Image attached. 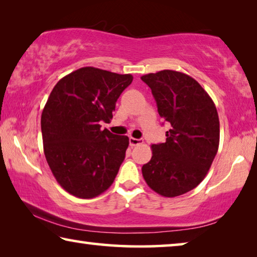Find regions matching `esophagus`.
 I'll return each instance as SVG.
<instances>
[{
  "instance_id": "1",
  "label": "esophagus",
  "mask_w": 257,
  "mask_h": 257,
  "mask_svg": "<svg viewBox=\"0 0 257 257\" xmlns=\"http://www.w3.org/2000/svg\"><path fill=\"white\" fill-rule=\"evenodd\" d=\"M142 139H137V138H134V137H130L129 138V144L132 147L134 146H137V145H141L142 144Z\"/></svg>"
}]
</instances>
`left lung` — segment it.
I'll return each instance as SVG.
<instances>
[{"label":"left lung","mask_w":257,"mask_h":257,"mask_svg":"<svg viewBox=\"0 0 257 257\" xmlns=\"http://www.w3.org/2000/svg\"><path fill=\"white\" fill-rule=\"evenodd\" d=\"M141 79L152 89L160 116L171 125L165 143L151 146L152 159L143 165V177L161 196H179L201 184L216 155L220 122L215 104L186 73L162 70Z\"/></svg>","instance_id":"8db88e82"}]
</instances>
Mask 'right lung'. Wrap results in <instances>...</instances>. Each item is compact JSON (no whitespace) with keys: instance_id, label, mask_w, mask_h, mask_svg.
Returning <instances> with one entry per match:
<instances>
[{"instance_id":"add662e5","label":"right lung","mask_w":257,"mask_h":257,"mask_svg":"<svg viewBox=\"0 0 257 257\" xmlns=\"http://www.w3.org/2000/svg\"><path fill=\"white\" fill-rule=\"evenodd\" d=\"M134 77L94 67L72 71L54 86L42 112L44 154L69 194L94 198L110 188L123 162L127 136L102 130Z\"/></svg>"}]
</instances>
